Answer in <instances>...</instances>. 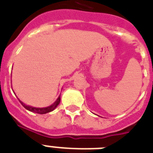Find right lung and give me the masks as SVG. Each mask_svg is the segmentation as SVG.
<instances>
[{
  "label": "right lung",
  "mask_w": 153,
  "mask_h": 153,
  "mask_svg": "<svg viewBox=\"0 0 153 153\" xmlns=\"http://www.w3.org/2000/svg\"><path fill=\"white\" fill-rule=\"evenodd\" d=\"M19 102H21V104L24 107H25L26 110H29L31 112H33V113H36V114H47V113L49 112H51L53 110H54L56 107L59 105L60 102H61V96H59V97L57 98V100L55 101L52 105L51 106H47V107H43V108H39V107H33V106H29V105H26L25 104L24 102H22L21 100H19Z\"/></svg>",
  "instance_id": "add662e5"
}]
</instances>
